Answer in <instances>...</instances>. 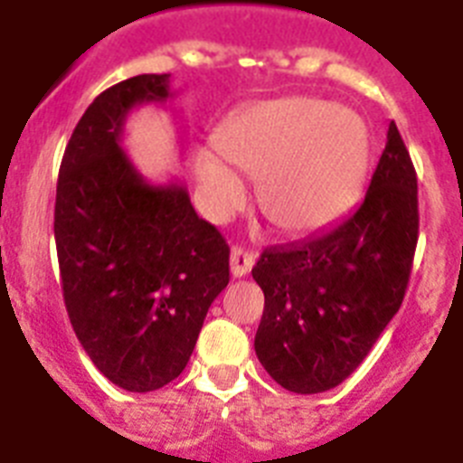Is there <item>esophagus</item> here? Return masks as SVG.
Listing matches in <instances>:
<instances>
[{
  "label": "esophagus",
  "instance_id": "1",
  "mask_svg": "<svg viewBox=\"0 0 463 463\" xmlns=\"http://www.w3.org/2000/svg\"><path fill=\"white\" fill-rule=\"evenodd\" d=\"M252 264H255V257L252 252H248L241 245H234L232 248V255H229V267H232V276L234 278H243L250 273Z\"/></svg>",
  "mask_w": 463,
  "mask_h": 463
}]
</instances>
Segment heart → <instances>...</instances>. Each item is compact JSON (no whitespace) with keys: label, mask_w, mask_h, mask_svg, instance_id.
Instances as JSON below:
<instances>
[{"label":"heart","mask_w":463,"mask_h":463,"mask_svg":"<svg viewBox=\"0 0 463 463\" xmlns=\"http://www.w3.org/2000/svg\"><path fill=\"white\" fill-rule=\"evenodd\" d=\"M218 150L229 165L260 178L269 222L285 234H310L354 202L369 166V132L354 110L282 97L232 118ZM199 181L213 211H229L243 199L239 175L218 159L199 162Z\"/></svg>","instance_id":"b5f03b06"}]
</instances>
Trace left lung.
Segmentation results:
<instances>
[{
	"label": "left lung",
	"instance_id": "left-lung-1",
	"mask_svg": "<svg viewBox=\"0 0 463 463\" xmlns=\"http://www.w3.org/2000/svg\"><path fill=\"white\" fill-rule=\"evenodd\" d=\"M417 229L415 166L390 122L364 202L322 234L267 248L252 269L264 292L255 353L280 387L326 392L364 362L401 308Z\"/></svg>",
	"mask_w": 463,
	"mask_h": 463
}]
</instances>
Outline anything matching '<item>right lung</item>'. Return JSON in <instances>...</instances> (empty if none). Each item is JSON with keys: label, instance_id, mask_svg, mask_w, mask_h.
Instances as JSON below:
<instances>
[{"label": "right lung", "instance_id": "obj_1", "mask_svg": "<svg viewBox=\"0 0 463 463\" xmlns=\"http://www.w3.org/2000/svg\"><path fill=\"white\" fill-rule=\"evenodd\" d=\"M171 97L141 73L88 106L64 150L55 245L80 345L113 384L155 392L183 373L208 308L229 282V245L178 183L150 185L120 148L127 113Z\"/></svg>", "mask_w": 463, "mask_h": 463}]
</instances>
